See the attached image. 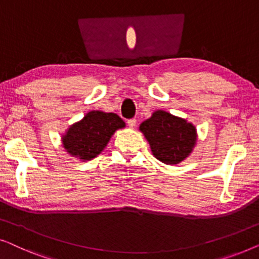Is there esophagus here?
Listing matches in <instances>:
<instances>
[{
	"instance_id": "34e87169",
	"label": "esophagus",
	"mask_w": 259,
	"mask_h": 259,
	"mask_svg": "<svg viewBox=\"0 0 259 259\" xmlns=\"http://www.w3.org/2000/svg\"><path fill=\"white\" fill-rule=\"evenodd\" d=\"M127 125H128L131 128H134V127L137 126V119H130L128 121H127Z\"/></svg>"
}]
</instances>
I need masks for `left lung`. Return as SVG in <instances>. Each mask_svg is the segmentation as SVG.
Returning a JSON list of instances; mask_svg holds the SVG:
<instances>
[{
	"mask_svg": "<svg viewBox=\"0 0 259 259\" xmlns=\"http://www.w3.org/2000/svg\"><path fill=\"white\" fill-rule=\"evenodd\" d=\"M139 130L147 139L154 157L167 165L185 160L197 141V130L192 123L160 109L141 122Z\"/></svg>",
	"mask_w": 259,
	"mask_h": 259,
	"instance_id": "obj_1",
	"label": "left lung"
}]
</instances>
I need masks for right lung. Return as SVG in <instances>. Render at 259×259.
<instances>
[{"label": "right lung", "instance_id": "1", "mask_svg": "<svg viewBox=\"0 0 259 259\" xmlns=\"http://www.w3.org/2000/svg\"><path fill=\"white\" fill-rule=\"evenodd\" d=\"M123 127L125 121L115 113L91 111L67 130L62 145L73 157L91 160L104 151L115 131Z\"/></svg>", "mask_w": 259, "mask_h": 259}]
</instances>
